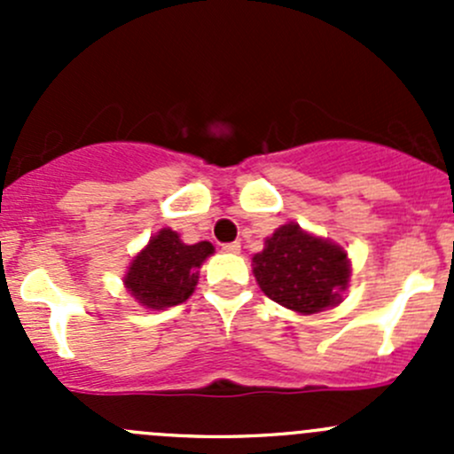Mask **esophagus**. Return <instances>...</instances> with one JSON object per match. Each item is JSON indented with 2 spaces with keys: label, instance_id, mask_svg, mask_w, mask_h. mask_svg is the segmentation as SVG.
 <instances>
[{
  "label": "esophagus",
  "instance_id": "obj_1",
  "mask_svg": "<svg viewBox=\"0 0 454 454\" xmlns=\"http://www.w3.org/2000/svg\"><path fill=\"white\" fill-rule=\"evenodd\" d=\"M222 250H223V253H228V254H237L241 250V244H239V241H232V244H223Z\"/></svg>",
  "mask_w": 454,
  "mask_h": 454
}]
</instances>
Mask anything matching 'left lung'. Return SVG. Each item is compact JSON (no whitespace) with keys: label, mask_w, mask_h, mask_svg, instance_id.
Masks as SVG:
<instances>
[{"label":"left lung","mask_w":454,"mask_h":454,"mask_svg":"<svg viewBox=\"0 0 454 454\" xmlns=\"http://www.w3.org/2000/svg\"><path fill=\"white\" fill-rule=\"evenodd\" d=\"M253 274L268 299L309 316L340 303L349 287L351 261L336 241L287 222L265 237L263 250L253 256Z\"/></svg>","instance_id":"1"}]
</instances>
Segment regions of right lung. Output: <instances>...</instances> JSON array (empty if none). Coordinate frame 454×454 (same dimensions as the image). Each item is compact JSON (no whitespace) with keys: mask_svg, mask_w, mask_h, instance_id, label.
I'll return each instance as SVG.
<instances>
[{"mask_svg":"<svg viewBox=\"0 0 454 454\" xmlns=\"http://www.w3.org/2000/svg\"><path fill=\"white\" fill-rule=\"evenodd\" d=\"M213 253L210 241L189 246L182 241L180 232L162 228L131 259L122 286L142 308H173L193 294L201 263Z\"/></svg>","mask_w":454,"mask_h":454,"instance_id":"add662e5","label":"right lung"}]
</instances>
